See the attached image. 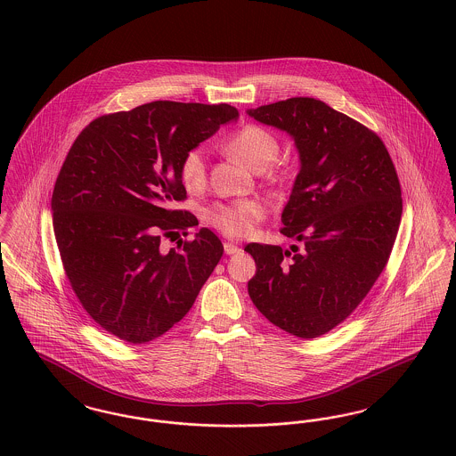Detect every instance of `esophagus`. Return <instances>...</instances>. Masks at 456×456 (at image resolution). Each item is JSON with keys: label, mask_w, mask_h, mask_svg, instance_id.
Listing matches in <instances>:
<instances>
[{"label": "esophagus", "mask_w": 456, "mask_h": 456, "mask_svg": "<svg viewBox=\"0 0 456 456\" xmlns=\"http://www.w3.org/2000/svg\"><path fill=\"white\" fill-rule=\"evenodd\" d=\"M224 251H225V255H236L240 251V248L234 242H224Z\"/></svg>", "instance_id": "esophagus-1"}]
</instances>
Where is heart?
<instances>
[{
    "instance_id": "obj_1",
    "label": "heart",
    "mask_w": 456,
    "mask_h": 456,
    "mask_svg": "<svg viewBox=\"0 0 456 456\" xmlns=\"http://www.w3.org/2000/svg\"><path fill=\"white\" fill-rule=\"evenodd\" d=\"M229 155L238 159L253 171L266 169L279 155L281 145L272 131L258 125H244L234 131L224 143ZM179 175L186 190H201L207 183V153L201 147L184 153L179 166ZM266 208L258 200H239L232 203L212 205L205 217L210 225L229 238H244L253 232L255 225L265 217Z\"/></svg>"
}]
</instances>
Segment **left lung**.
<instances>
[{
  "label": "left lung",
  "instance_id": "left-lung-1",
  "mask_svg": "<svg viewBox=\"0 0 456 456\" xmlns=\"http://www.w3.org/2000/svg\"><path fill=\"white\" fill-rule=\"evenodd\" d=\"M248 114L289 133L301 159L281 229L301 248L248 244L256 263L248 292L270 323L316 338L350 316L385 270L400 181L381 138L322 101L292 97Z\"/></svg>",
  "mask_w": 456,
  "mask_h": 456
}]
</instances>
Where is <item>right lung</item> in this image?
<instances>
[{"label":"right lung","instance_id":"add662e5","mask_svg":"<svg viewBox=\"0 0 456 456\" xmlns=\"http://www.w3.org/2000/svg\"><path fill=\"white\" fill-rule=\"evenodd\" d=\"M229 104L155 101L94 119L58 174L51 210L66 277L90 318L147 344L191 309L224 246L207 227L177 249L160 239L198 225L186 200L184 153L238 119Z\"/></svg>","mask_w":456,"mask_h":456}]
</instances>
